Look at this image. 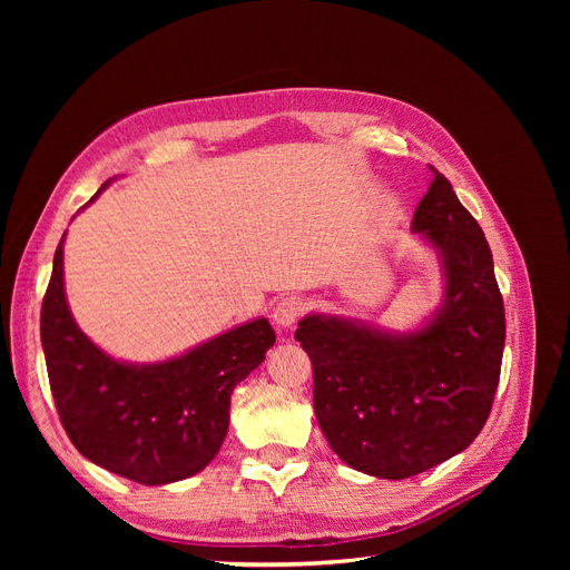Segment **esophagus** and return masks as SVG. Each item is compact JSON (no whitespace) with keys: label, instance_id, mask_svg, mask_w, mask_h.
<instances>
[{"label":"esophagus","instance_id":"esophagus-1","mask_svg":"<svg viewBox=\"0 0 570 570\" xmlns=\"http://www.w3.org/2000/svg\"><path fill=\"white\" fill-rule=\"evenodd\" d=\"M304 312V304L299 297H283L273 306V323L278 327H292Z\"/></svg>","mask_w":570,"mask_h":570}]
</instances>
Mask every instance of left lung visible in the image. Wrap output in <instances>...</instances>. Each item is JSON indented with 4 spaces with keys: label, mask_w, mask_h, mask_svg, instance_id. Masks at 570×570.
<instances>
[{
    "label": "left lung",
    "mask_w": 570,
    "mask_h": 570,
    "mask_svg": "<svg viewBox=\"0 0 570 570\" xmlns=\"http://www.w3.org/2000/svg\"><path fill=\"white\" fill-rule=\"evenodd\" d=\"M411 230L438 252L444 275L442 304L419 331L308 314L295 333L312 358L327 444L352 469L385 480L433 469L480 435L507 337L485 233L438 170Z\"/></svg>",
    "instance_id": "8db88e82"
}]
</instances>
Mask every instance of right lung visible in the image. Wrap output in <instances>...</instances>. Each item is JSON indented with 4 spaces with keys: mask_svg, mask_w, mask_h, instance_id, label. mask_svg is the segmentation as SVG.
I'll use <instances>...</instances> for the list:
<instances>
[{
    "mask_svg": "<svg viewBox=\"0 0 570 570\" xmlns=\"http://www.w3.org/2000/svg\"><path fill=\"white\" fill-rule=\"evenodd\" d=\"M40 337L66 435L85 459L140 485H168L209 465L228 433L235 385L275 342L271 323L256 318L168 361H118L71 316L63 237L42 299Z\"/></svg>",
    "mask_w": 570,
    "mask_h": 570,
    "instance_id": "right-lung-1",
    "label": "right lung"
}]
</instances>
